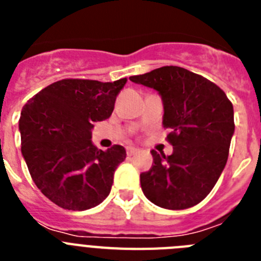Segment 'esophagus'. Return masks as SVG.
I'll return each mask as SVG.
<instances>
[{
    "instance_id": "34e87169",
    "label": "esophagus",
    "mask_w": 261,
    "mask_h": 261,
    "mask_svg": "<svg viewBox=\"0 0 261 261\" xmlns=\"http://www.w3.org/2000/svg\"><path fill=\"white\" fill-rule=\"evenodd\" d=\"M137 149H136V147H132V146H128L126 147V154H128L129 156H132V155H135L136 153H137Z\"/></svg>"
}]
</instances>
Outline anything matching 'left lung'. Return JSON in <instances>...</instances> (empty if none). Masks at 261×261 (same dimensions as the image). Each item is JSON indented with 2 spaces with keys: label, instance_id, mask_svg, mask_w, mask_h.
<instances>
[{
  "label": "left lung",
  "instance_id": "8db88e82",
  "mask_svg": "<svg viewBox=\"0 0 261 261\" xmlns=\"http://www.w3.org/2000/svg\"><path fill=\"white\" fill-rule=\"evenodd\" d=\"M129 80L156 90L171 155L151 150L153 166L140 175L144 195L161 208H191L209 195L225 168L234 135V110L223 90L180 66H162Z\"/></svg>",
  "mask_w": 261,
  "mask_h": 261
}]
</instances>
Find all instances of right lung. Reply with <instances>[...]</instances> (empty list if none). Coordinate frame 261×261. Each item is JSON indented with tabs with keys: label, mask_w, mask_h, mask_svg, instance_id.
I'll return each instance as SVG.
<instances>
[{
	"label": "right lung",
	"mask_w": 261,
	"mask_h": 261,
	"mask_svg": "<svg viewBox=\"0 0 261 261\" xmlns=\"http://www.w3.org/2000/svg\"><path fill=\"white\" fill-rule=\"evenodd\" d=\"M126 78L114 82L57 81L24 105L19 119L22 155L32 180L52 202L86 211L110 195L117 166L126 151L94 146V123L108 119Z\"/></svg>",
	"instance_id": "add662e5"
}]
</instances>
